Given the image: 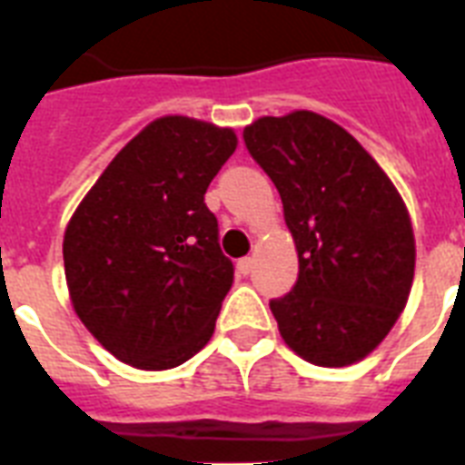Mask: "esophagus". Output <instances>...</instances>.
Segmentation results:
<instances>
[{
	"instance_id": "obj_1",
	"label": "esophagus",
	"mask_w": 465,
	"mask_h": 465,
	"mask_svg": "<svg viewBox=\"0 0 465 465\" xmlns=\"http://www.w3.org/2000/svg\"><path fill=\"white\" fill-rule=\"evenodd\" d=\"M252 267H255V260L252 258H241L239 262H236V270H239V274H251L252 272Z\"/></svg>"
}]
</instances>
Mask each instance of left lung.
<instances>
[{
  "mask_svg": "<svg viewBox=\"0 0 465 465\" xmlns=\"http://www.w3.org/2000/svg\"><path fill=\"white\" fill-rule=\"evenodd\" d=\"M277 186L298 252L296 286L270 301L286 346L322 368L358 363L406 308L416 239L401 195L361 143L308 109L243 128Z\"/></svg>",
  "mask_w": 465,
  "mask_h": 465,
  "instance_id": "left-lung-1",
  "label": "left lung"
}]
</instances>
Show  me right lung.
I'll list each match as a JSON object with an SVG mask.
<instances>
[{
  "label": "right lung",
  "instance_id": "right-lung-1",
  "mask_svg": "<svg viewBox=\"0 0 465 465\" xmlns=\"http://www.w3.org/2000/svg\"><path fill=\"white\" fill-rule=\"evenodd\" d=\"M236 143L233 128L154 119L75 207L64 233L71 305L122 363L176 368L213 337L233 265L205 191Z\"/></svg>",
  "mask_w": 465,
  "mask_h": 465
}]
</instances>
